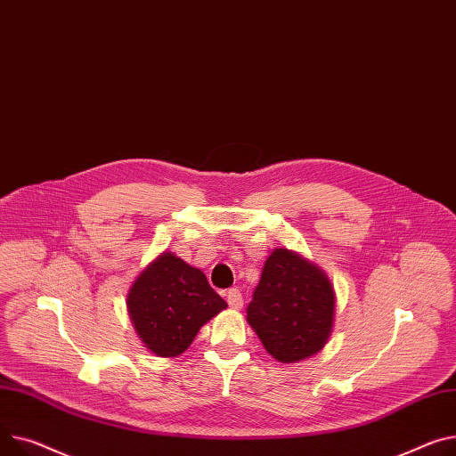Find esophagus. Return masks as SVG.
Returning <instances> with one entry per match:
<instances>
[{
    "label": "esophagus",
    "instance_id": "1",
    "mask_svg": "<svg viewBox=\"0 0 456 456\" xmlns=\"http://www.w3.org/2000/svg\"><path fill=\"white\" fill-rule=\"evenodd\" d=\"M227 302H229V306L234 310L241 308V305H244V300H241V293L236 288L227 291Z\"/></svg>",
    "mask_w": 456,
    "mask_h": 456
}]
</instances>
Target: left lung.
I'll list each match as a JSON object with an SVG mask.
<instances>
[{
    "label": "left lung",
    "mask_w": 456,
    "mask_h": 456,
    "mask_svg": "<svg viewBox=\"0 0 456 456\" xmlns=\"http://www.w3.org/2000/svg\"><path fill=\"white\" fill-rule=\"evenodd\" d=\"M333 319L336 291L326 273L291 249H273L248 306L264 348L281 362L308 359L328 343Z\"/></svg>",
    "instance_id": "left-lung-1"
}]
</instances>
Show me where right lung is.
<instances>
[{
  "label": "right lung",
  "instance_id": "obj_1",
  "mask_svg": "<svg viewBox=\"0 0 456 456\" xmlns=\"http://www.w3.org/2000/svg\"><path fill=\"white\" fill-rule=\"evenodd\" d=\"M126 308L142 345L159 357H175L227 302L208 286L201 269L165 251L132 282Z\"/></svg>",
  "mask_w": 456,
  "mask_h": 456
}]
</instances>
